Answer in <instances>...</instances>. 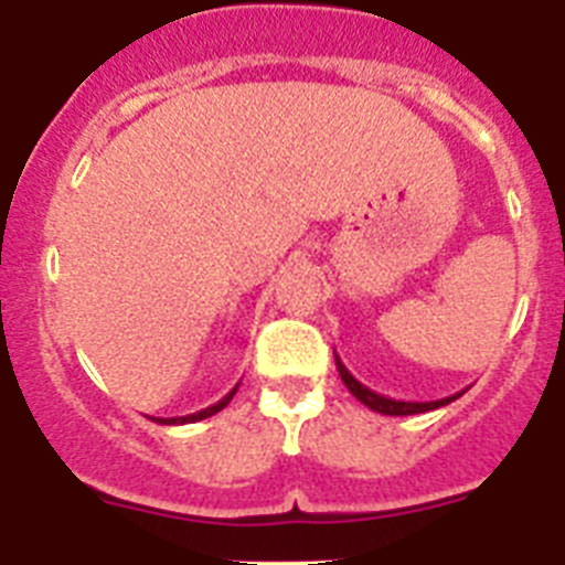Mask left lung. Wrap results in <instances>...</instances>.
Returning a JSON list of instances; mask_svg holds the SVG:
<instances>
[{"instance_id":"obj_1","label":"left lung","mask_w":565,"mask_h":565,"mask_svg":"<svg viewBox=\"0 0 565 565\" xmlns=\"http://www.w3.org/2000/svg\"><path fill=\"white\" fill-rule=\"evenodd\" d=\"M333 359H337V371L339 376H342L344 387L353 393V396L359 398V402L364 404V407H371L373 413H382V416H416V413H427V411H438V407H444V404L456 402L458 396H463L461 393H456V396H447V398H438V402H402V398H387L382 396V393L371 391V387H364L359 379L351 376V371L344 367L342 359L333 353Z\"/></svg>"}]
</instances>
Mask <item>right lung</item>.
<instances>
[{
  "label": "right lung",
  "instance_id": "1",
  "mask_svg": "<svg viewBox=\"0 0 565 565\" xmlns=\"http://www.w3.org/2000/svg\"><path fill=\"white\" fill-rule=\"evenodd\" d=\"M234 393H237V387H232V391H228L226 396H223L221 402H217V404H212V407H206V411L192 413V416H178V418H152V422H158V424H192V422H201V418H209V416H214V413H221L223 407H226V404L232 402Z\"/></svg>",
  "mask_w": 565,
  "mask_h": 565
}]
</instances>
